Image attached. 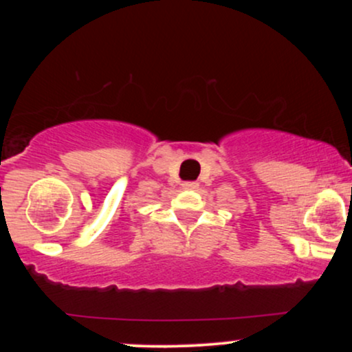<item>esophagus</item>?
Returning <instances> with one entry per match:
<instances>
[{
  "mask_svg": "<svg viewBox=\"0 0 352 352\" xmlns=\"http://www.w3.org/2000/svg\"><path fill=\"white\" fill-rule=\"evenodd\" d=\"M182 187H184L185 190H193V188L199 187V184H197V182H184V184H182Z\"/></svg>",
  "mask_w": 352,
  "mask_h": 352,
  "instance_id": "34e87169",
  "label": "esophagus"
}]
</instances>
